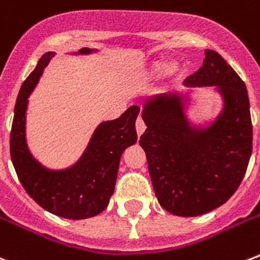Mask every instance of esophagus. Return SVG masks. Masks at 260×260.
<instances>
[{"mask_svg": "<svg viewBox=\"0 0 260 260\" xmlns=\"http://www.w3.org/2000/svg\"><path fill=\"white\" fill-rule=\"evenodd\" d=\"M144 131H146V125H144L143 120L139 117L138 120H136V132H138V136H142Z\"/></svg>", "mask_w": 260, "mask_h": 260, "instance_id": "1", "label": "esophagus"}]
</instances>
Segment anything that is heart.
Listing matches in <instances>:
<instances>
[{
    "label": "heart",
    "instance_id": "obj_1",
    "mask_svg": "<svg viewBox=\"0 0 260 260\" xmlns=\"http://www.w3.org/2000/svg\"><path fill=\"white\" fill-rule=\"evenodd\" d=\"M164 73H166L169 77H174L177 75V67L176 65H169L164 59H158V61L151 62V65L147 69L148 77H151V79L161 76Z\"/></svg>",
    "mask_w": 260,
    "mask_h": 260
}]
</instances>
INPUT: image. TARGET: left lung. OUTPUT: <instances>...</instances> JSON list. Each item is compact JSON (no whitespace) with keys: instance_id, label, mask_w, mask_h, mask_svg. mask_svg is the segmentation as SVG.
Returning <instances> with one entry per match:
<instances>
[{"instance_id":"8db88e82","label":"left lung","mask_w":260,"mask_h":260,"mask_svg":"<svg viewBox=\"0 0 260 260\" xmlns=\"http://www.w3.org/2000/svg\"><path fill=\"white\" fill-rule=\"evenodd\" d=\"M184 82L188 90L150 96L139 140L159 205L178 217H198L229 201L244 178L252 152V122L247 87L214 50ZM192 86H215L223 108L203 124L187 117Z\"/></svg>"}]
</instances>
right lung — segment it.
Returning a JSON list of instances; mask_svg holds the SVG:
<instances>
[{
    "mask_svg": "<svg viewBox=\"0 0 260 260\" xmlns=\"http://www.w3.org/2000/svg\"><path fill=\"white\" fill-rule=\"evenodd\" d=\"M96 51L84 47L73 54ZM54 54V51L45 53L20 88L12 122L11 158L20 183L38 205L58 217L84 219L108 207L122 152L138 140L135 122L140 108L134 105L116 120L101 122L73 165L58 170L43 166L27 143V108L29 95Z\"/></svg>",
    "mask_w": 260,
    "mask_h": 260,
    "instance_id": "right-lung-1",
    "label": "right lung"
}]
</instances>
